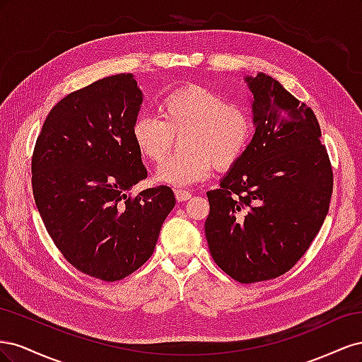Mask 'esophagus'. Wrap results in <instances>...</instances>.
Masks as SVG:
<instances>
[{"label":"esophagus","mask_w":362,"mask_h":362,"mask_svg":"<svg viewBox=\"0 0 362 362\" xmlns=\"http://www.w3.org/2000/svg\"><path fill=\"white\" fill-rule=\"evenodd\" d=\"M175 198H177L178 202H184L189 201L192 198V193L189 190H182V189H177L175 190Z\"/></svg>","instance_id":"esophagus-1"}]
</instances>
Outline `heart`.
<instances>
[{
	"mask_svg": "<svg viewBox=\"0 0 362 362\" xmlns=\"http://www.w3.org/2000/svg\"><path fill=\"white\" fill-rule=\"evenodd\" d=\"M158 117L140 115L131 125V137L139 154L151 163H161L180 136L178 154L158 169V180L187 187L211 172L228 170L240 161L254 134V117L249 108L226 103L202 86H184L161 98Z\"/></svg>",
	"mask_w": 362,
	"mask_h": 362,
	"instance_id": "b5f03b06",
	"label": "heart"
}]
</instances>
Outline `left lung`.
I'll use <instances>...</instances> for the list:
<instances>
[{
	"label": "left lung",
	"mask_w": 362,
	"mask_h": 362,
	"mask_svg": "<svg viewBox=\"0 0 362 362\" xmlns=\"http://www.w3.org/2000/svg\"><path fill=\"white\" fill-rule=\"evenodd\" d=\"M254 93V139L206 192L208 247L242 284L275 279L308 250L329 210L332 164L311 108L272 76L246 78Z\"/></svg>",
	"instance_id": "left-lung-1"
}]
</instances>
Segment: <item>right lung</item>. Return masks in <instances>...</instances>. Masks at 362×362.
<instances>
[{"instance_id": "add662e5", "label": "right lung", "mask_w": 362, "mask_h": 362, "mask_svg": "<svg viewBox=\"0 0 362 362\" xmlns=\"http://www.w3.org/2000/svg\"><path fill=\"white\" fill-rule=\"evenodd\" d=\"M141 92L131 74L64 96L43 122L31 157L35 202L54 245L92 278H127L151 258L175 206L168 185L131 196L148 177L131 137Z\"/></svg>"}]
</instances>
